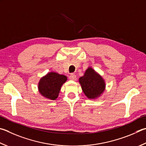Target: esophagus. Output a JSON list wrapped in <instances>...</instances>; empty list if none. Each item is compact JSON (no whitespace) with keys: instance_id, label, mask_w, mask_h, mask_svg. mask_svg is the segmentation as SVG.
Masks as SVG:
<instances>
[{"instance_id":"1","label":"esophagus","mask_w":146,"mask_h":146,"mask_svg":"<svg viewBox=\"0 0 146 146\" xmlns=\"http://www.w3.org/2000/svg\"><path fill=\"white\" fill-rule=\"evenodd\" d=\"M69 79H70V80H75L76 79V76L75 74H71L70 76H69Z\"/></svg>"}]
</instances>
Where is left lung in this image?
<instances>
[{"mask_svg": "<svg viewBox=\"0 0 146 146\" xmlns=\"http://www.w3.org/2000/svg\"><path fill=\"white\" fill-rule=\"evenodd\" d=\"M79 82L85 94L89 98L98 97L105 90L104 80L91 68L87 69L84 75L79 78Z\"/></svg>", "mask_w": 146, "mask_h": 146, "instance_id": "left-lung-1", "label": "left lung"}]
</instances>
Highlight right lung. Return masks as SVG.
<instances>
[{"label": "right lung", "mask_w": 146, "mask_h": 146, "mask_svg": "<svg viewBox=\"0 0 146 146\" xmlns=\"http://www.w3.org/2000/svg\"><path fill=\"white\" fill-rule=\"evenodd\" d=\"M66 80L67 77L64 75L54 72L49 73L39 81V92L45 98L54 100L57 98L60 87Z\"/></svg>", "instance_id": "obj_1"}]
</instances>
